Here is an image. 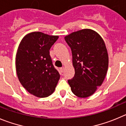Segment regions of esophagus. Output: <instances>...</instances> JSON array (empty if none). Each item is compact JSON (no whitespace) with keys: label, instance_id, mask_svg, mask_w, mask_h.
Here are the masks:
<instances>
[{"label":"esophagus","instance_id":"esophagus-1","mask_svg":"<svg viewBox=\"0 0 126 126\" xmlns=\"http://www.w3.org/2000/svg\"><path fill=\"white\" fill-rule=\"evenodd\" d=\"M64 67H62V68H60V70H61V71H62V72H63V71H64Z\"/></svg>","mask_w":126,"mask_h":126}]
</instances>
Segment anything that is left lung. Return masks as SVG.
<instances>
[{"instance_id":"1","label":"left lung","mask_w":126,"mask_h":126,"mask_svg":"<svg viewBox=\"0 0 126 126\" xmlns=\"http://www.w3.org/2000/svg\"><path fill=\"white\" fill-rule=\"evenodd\" d=\"M64 40L71 48L75 71L68 84L76 96L89 97L101 86L108 71L109 58L104 40L91 29L71 33Z\"/></svg>"}]
</instances>
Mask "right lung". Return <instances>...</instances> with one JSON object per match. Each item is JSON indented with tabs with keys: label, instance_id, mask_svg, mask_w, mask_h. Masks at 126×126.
Masks as SVG:
<instances>
[{
	"label": "right lung",
	"instance_id": "add662e5",
	"mask_svg": "<svg viewBox=\"0 0 126 126\" xmlns=\"http://www.w3.org/2000/svg\"><path fill=\"white\" fill-rule=\"evenodd\" d=\"M58 38V36L34 32L26 35L18 46L15 60L18 80L36 97L51 95L60 78L50 55V48Z\"/></svg>",
	"mask_w": 126,
	"mask_h": 126
}]
</instances>
